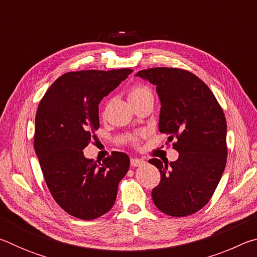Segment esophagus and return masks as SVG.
I'll return each instance as SVG.
<instances>
[{
	"instance_id": "esophagus-1",
	"label": "esophagus",
	"mask_w": 257,
	"mask_h": 257,
	"mask_svg": "<svg viewBox=\"0 0 257 257\" xmlns=\"http://www.w3.org/2000/svg\"><path fill=\"white\" fill-rule=\"evenodd\" d=\"M145 161L142 160V159H137V158H132L130 160V164L133 165V167H139V165L144 164Z\"/></svg>"
}]
</instances>
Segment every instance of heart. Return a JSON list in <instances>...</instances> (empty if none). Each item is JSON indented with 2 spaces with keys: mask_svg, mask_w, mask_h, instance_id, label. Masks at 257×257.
<instances>
[{
  "mask_svg": "<svg viewBox=\"0 0 257 257\" xmlns=\"http://www.w3.org/2000/svg\"><path fill=\"white\" fill-rule=\"evenodd\" d=\"M145 98H153V92L149 86L137 84L130 87L128 92V99L130 104L136 103L139 101H143ZM143 137V134H134L128 136V142L133 145H138L141 142V138Z\"/></svg>",
  "mask_w": 257,
  "mask_h": 257,
  "instance_id": "obj_1",
  "label": "heart"
}]
</instances>
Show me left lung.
Masks as SVG:
<instances>
[{"instance_id":"obj_1","label":"left lung","mask_w":257,"mask_h":257,"mask_svg":"<svg viewBox=\"0 0 257 257\" xmlns=\"http://www.w3.org/2000/svg\"><path fill=\"white\" fill-rule=\"evenodd\" d=\"M136 76L156 86L161 101L159 129L179 158L152 159L161 173L152 198L171 216L194 214L210 201L227 163V122L222 107L197 76L184 69L151 68Z\"/></svg>"}]
</instances>
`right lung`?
<instances>
[{
    "mask_svg": "<svg viewBox=\"0 0 257 257\" xmlns=\"http://www.w3.org/2000/svg\"><path fill=\"white\" fill-rule=\"evenodd\" d=\"M132 69L67 72L47 89L35 118L34 147L47 188L61 208L81 220L105 214L115 202L118 185L130 160L113 152L97 162L85 147L99 128L98 104Z\"/></svg>",
    "mask_w": 257,
    "mask_h": 257,
    "instance_id": "1",
    "label": "right lung"
}]
</instances>
